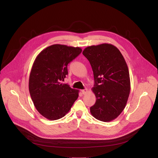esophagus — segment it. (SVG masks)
Segmentation results:
<instances>
[{"mask_svg": "<svg viewBox=\"0 0 158 158\" xmlns=\"http://www.w3.org/2000/svg\"><path fill=\"white\" fill-rule=\"evenodd\" d=\"M81 92H82V93L83 94H86L87 93V92H88V90H87V89H82V90H81Z\"/></svg>", "mask_w": 158, "mask_h": 158, "instance_id": "34e87169", "label": "esophagus"}]
</instances>
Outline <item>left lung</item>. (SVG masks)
Instances as JSON below:
<instances>
[{"label":"left lung","instance_id":"8db88e82","mask_svg":"<svg viewBox=\"0 0 158 158\" xmlns=\"http://www.w3.org/2000/svg\"><path fill=\"white\" fill-rule=\"evenodd\" d=\"M82 54L91 64L95 81L92 91L96 101L90 108L91 113L103 122L114 120L125 108L130 93L126 62L119 50L110 44L87 47Z\"/></svg>","mask_w":158,"mask_h":158}]
</instances>
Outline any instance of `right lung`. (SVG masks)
<instances>
[{"mask_svg":"<svg viewBox=\"0 0 158 158\" xmlns=\"http://www.w3.org/2000/svg\"><path fill=\"white\" fill-rule=\"evenodd\" d=\"M82 52L79 47L54 44L36 57L31 71L29 89L35 107L49 120L62 118L78 98L79 90L62 84L67 64Z\"/></svg>","mask_w":158,"mask_h":158,"instance_id":"1","label":"right lung"}]
</instances>
